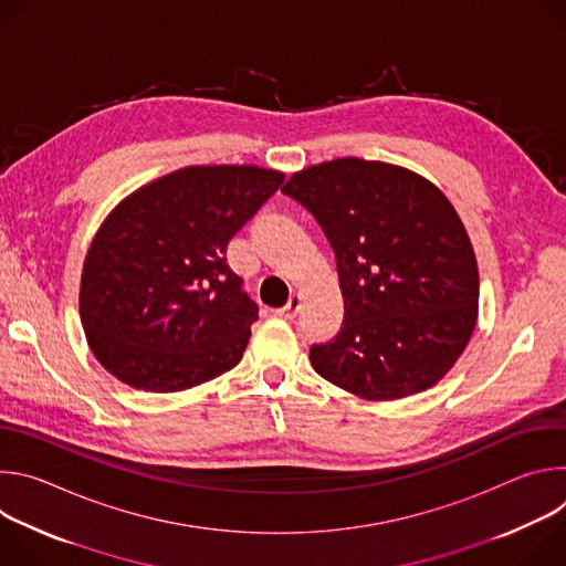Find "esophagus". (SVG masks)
I'll use <instances>...</instances> for the list:
<instances>
[{"instance_id":"1","label":"esophagus","mask_w":566,"mask_h":566,"mask_svg":"<svg viewBox=\"0 0 566 566\" xmlns=\"http://www.w3.org/2000/svg\"><path fill=\"white\" fill-rule=\"evenodd\" d=\"M300 306H302V295H300V293H293L291 300H289V304L282 306V308H277L275 315H277V317H284V319H293V317L300 313Z\"/></svg>"}]
</instances>
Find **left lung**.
Here are the masks:
<instances>
[{
	"label": "left lung",
	"mask_w": 566,
	"mask_h": 566,
	"mask_svg": "<svg viewBox=\"0 0 566 566\" xmlns=\"http://www.w3.org/2000/svg\"><path fill=\"white\" fill-rule=\"evenodd\" d=\"M325 230L345 300L340 334L311 347L313 369L365 400L437 385L463 354L479 311L470 237L426 177L345 156L282 188Z\"/></svg>",
	"instance_id": "obj_1"
}]
</instances>
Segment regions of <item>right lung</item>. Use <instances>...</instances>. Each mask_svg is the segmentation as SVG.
<instances>
[{"instance_id":"right-lung-1","label":"right lung","mask_w":566,"mask_h":566,"mask_svg":"<svg viewBox=\"0 0 566 566\" xmlns=\"http://www.w3.org/2000/svg\"><path fill=\"white\" fill-rule=\"evenodd\" d=\"M282 181L284 172L258 166H188L105 217L80 277V319L112 376L170 394L241 360L258 304L226 247Z\"/></svg>"}]
</instances>
